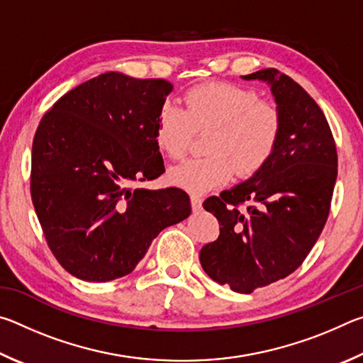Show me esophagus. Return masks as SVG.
<instances>
[{"label": "esophagus", "instance_id": "esophagus-1", "mask_svg": "<svg viewBox=\"0 0 363 363\" xmlns=\"http://www.w3.org/2000/svg\"><path fill=\"white\" fill-rule=\"evenodd\" d=\"M201 203H203V200H201L199 195H190V205H192L194 211H200Z\"/></svg>", "mask_w": 363, "mask_h": 363}]
</instances>
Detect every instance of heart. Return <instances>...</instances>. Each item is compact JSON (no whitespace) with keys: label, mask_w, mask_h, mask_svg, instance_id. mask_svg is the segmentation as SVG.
Listing matches in <instances>:
<instances>
[{"label":"heart","mask_w":363,"mask_h":363,"mask_svg":"<svg viewBox=\"0 0 363 363\" xmlns=\"http://www.w3.org/2000/svg\"><path fill=\"white\" fill-rule=\"evenodd\" d=\"M186 107L164 102L158 110L155 143L164 155L181 158L195 133L211 131L210 157L192 158L169 169L173 186L194 195L225 186L233 174L248 177L259 171L277 145L281 120L272 102L256 91L216 82L190 89Z\"/></svg>","instance_id":"1"}]
</instances>
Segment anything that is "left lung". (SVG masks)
I'll use <instances>...</instances> for the list:
<instances>
[{"label":"left lung","mask_w":363,"mask_h":363,"mask_svg":"<svg viewBox=\"0 0 363 363\" xmlns=\"http://www.w3.org/2000/svg\"><path fill=\"white\" fill-rule=\"evenodd\" d=\"M242 78L270 88L279 140L250 179L203 203L219 220V237L201 248L200 264L214 281L248 294L294 272L315 245L330 213L337 155L323 112L296 82L275 69ZM247 201L260 206L243 213L238 205Z\"/></svg>","instance_id":"left-lung-1"}]
</instances>
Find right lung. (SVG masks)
I'll list each match as a JSON object with an SVG mask.
<instances>
[{"instance_id":"add662e5","label":"right lung","mask_w":363,"mask_h":363,"mask_svg":"<svg viewBox=\"0 0 363 363\" xmlns=\"http://www.w3.org/2000/svg\"><path fill=\"white\" fill-rule=\"evenodd\" d=\"M167 79L91 78L43 116L32 149V200L49 248L84 281L131 274L164 227L189 218L181 189H133L164 173L155 143Z\"/></svg>"}]
</instances>
